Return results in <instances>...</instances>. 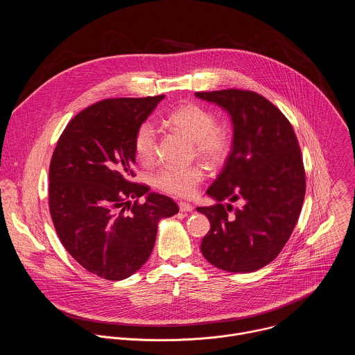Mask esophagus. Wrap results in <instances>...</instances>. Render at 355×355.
I'll list each match as a JSON object with an SVG mask.
<instances>
[{
	"label": "esophagus",
	"mask_w": 355,
	"mask_h": 355,
	"mask_svg": "<svg viewBox=\"0 0 355 355\" xmlns=\"http://www.w3.org/2000/svg\"><path fill=\"white\" fill-rule=\"evenodd\" d=\"M178 207H180L181 212H192L193 211V207L191 204H187V202H180Z\"/></svg>",
	"instance_id": "obj_1"
}]
</instances>
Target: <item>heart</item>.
I'll return each mask as SVG.
<instances>
[{"label": "heart", "instance_id": "obj_1", "mask_svg": "<svg viewBox=\"0 0 355 355\" xmlns=\"http://www.w3.org/2000/svg\"><path fill=\"white\" fill-rule=\"evenodd\" d=\"M168 125L193 141L198 156L209 164H220L230 148L227 135L218 128L214 114L195 104H187L167 116ZM157 130L151 122H143L135 135L133 148L140 163L153 162L156 156ZM204 168L191 166L185 168L167 166L155 175V185L163 192L177 196H191L196 185L204 180Z\"/></svg>", "mask_w": 355, "mask_h": 355}]
</instances>
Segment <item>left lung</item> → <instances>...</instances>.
<instances>
[{
	"mask_svg": "<svg viewBox=\"0 0 355 355\" xmlns=\"http://www.w3.org/2000/svg\"><path fill=\"white\" fill-rule=\"evenodd\" d=\"M232 118L233 143L207 193L218 204L196 208L211 222L200 251L215 267L252 272L270 264L297 222L306 180L296 135L263 95L243 89L195 92ZM239 201V207L221 202Z\"/></svg>",
	"mask_w": 355,
	"mask_h": 355,
	"instance_id": "8db88e82",
	"label": "left lung"
}]
</instances>
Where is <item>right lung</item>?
<instances>
[{"label": "right lung", "instance_id": "obj_1", "mask_svg": "<svg viewBox=\"0 0 355 355\" xmlns=\"http://www.w3.org/2000/svg\"><path fill=\"white\" fill-rule=\"evenodd\" d=\"M163 98H110L85 108L66 126L50 162L49 208L58 236L81 267L104 279L140 270L159 222L178 214L171 198L132 182L136 130Z\"/></svg>", "mask_w": 355, "mask_h": 355}]
</instances>
